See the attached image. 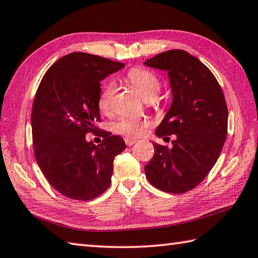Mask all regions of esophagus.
Listing matches in <instances>:
<instances>
[{"label":"esophagus","instance_id":"obj_1","mask_svg":"<svg viewBox=\"0 0 258 258\" xmlns=\"http://www.w3.org/2000/svg\"><path fill=\"white\" fill-rule=\"evenodd\" d=\"M124 141H125V144L127 145V146H132V145H134L136 143V142H138L136 140L131 139V138H125Z\"/></svg>","mask_w":258,"mask_h":258}]
</instances>
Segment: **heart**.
I'll return each mask as SVG.
<instances>
[{
	"mask_svg": "<svg viewBox=\"0 0 258 258\" xmlns=\"http://www.w3.org/2000/svg\"><path fill=\"white\" fill-rule=\"evenodd\" d=\"M126 80L140 92V94L146 102H152L158 95V93H160V80H158L154 73H152L145 69H132L127 73V75H126ZM114 94V85L111 83L107 84L105 89L101 93L100 98H98V107H100L102 113L109 114L112 112ZM149 125V120L146 119L122 117L114 124V131L117 134L128 136V138H138V136H141L145 133Z\"/></svg>",
	"mask_w": 258,
	"mask_h": 258,
	"instance_id": "b5f03b06",
	"label": "heart"
}]
</instances>
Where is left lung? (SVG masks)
Listing matches in <instances>:
<instances>
[{
    "label": "left lung",
    "instance_id": "8db88e82",
    "mask_svg": "<svg viewBox=\"0 0 258 258\" xmlns=\"http://www.w3.org/2000/svg\"><path fill=\"white\" fill-rule=\"evenodd\" d=\"M144 64L168 74L173 101L155 134L175 135L172 149L153 142L146 177L158 189L182 194L196 187L220 157L227 135L225 97L208 68L186 51L163 52Z\"/></svg>",
    "mask_w": 258,
    "mask_h": 258
}]
</instances>
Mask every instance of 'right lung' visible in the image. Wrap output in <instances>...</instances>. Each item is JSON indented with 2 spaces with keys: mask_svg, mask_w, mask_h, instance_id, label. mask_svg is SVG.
<instances>
[{
  "mask_svg": "<svg viewBox=\"0 0 258 258\" xmlns=\"http://www.w3.org/2000/svg\"><path fill=\"white\" fill-rule=\"evenodd\" d=\"M125 64L83 52L61 57L43 76L31 115L35 160L58 193L90 201L104 193L113 161L126 149L118 135L103 132L100 145L86 141L101 122V82Z\"/></svg>",
  "mask_w": 258,
  "mask_h": 258,
  "instance_id": "obj_1",
  "label": "right lung"
}]
</instances>
